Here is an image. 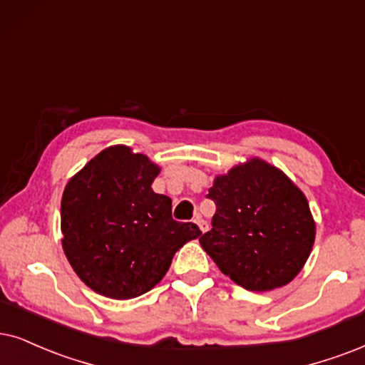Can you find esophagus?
I'll list each match as a JSON object with an SVG mask.
<instances>
[{
  "mask_svg": "<svg viewBox=\"0 0 365 365\" xmlns=\"http://www.w3.org/2000/svg\"><path fill=\"white\" fill-rule=\"evenodd\" d=\"M193 222H195V224L198 225V229H200V230H202V232H205V230H207V229H209V224H207V222H205V220H204V219H202V217H198V215H197V219H195V220H193Z\"/></svg>",
  "mask_w": 365,
  "mask_h": 365,
  "instance_id": "1",
  "label": "esophagus"
}]
</instances>
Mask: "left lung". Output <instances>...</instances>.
<instances>
[{"mask_svg":"<svg viewBox=\"0 0 365 365\" xmlns=\"http://www.w3.org/2000/svg\"><path fill=\"white\" fill-rule=\"evenodd\" d=\"M212 229L200 241L219 269L251 292L288 284L315 241L307 197L286 175L252 158L215 178Z\"/></svg>","mask_w":365,"mask_h":365,"instance_id":"1","label":"left lung"}]
</instances>
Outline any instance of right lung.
I'll use <instances>...</instances> for the list:
<instances>
[{
  "label": "right lung",
  "instance_id": "1",
  "mask_svg": "<svg viewBox=\"0 0 365 365\" xmlns=\"http://www.w3.org/2000/svg\"><path fill=\"white\" fill-rule=\"evenodd\" d=\"M160 168L128 146L94 156L62 195V246L77 276L96 293L129 299L150 292L175 252L200 236L178 222L172 200L151 188Z\"/></svg>",
  "mask_w": 365,
  "mask_h": 365
}]
</instances>
